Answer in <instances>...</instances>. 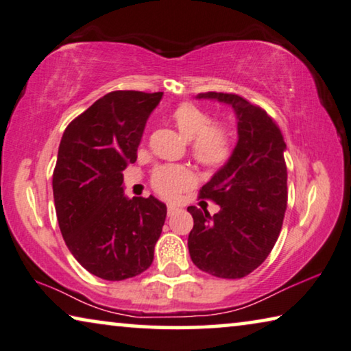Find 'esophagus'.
<instances>
[{
  "instance_id": "1",
  "label": "esophagus",
  "mask_w": 351,
  "mask_h": 351,
  "mask_svg": "<svg viewBox=\"0 0 351 351\" xmlns=\"http://www.w3.org/2000/svg\"><path fill=\"white\" fill-rule=\"evenodd\" d=\"M179 210H180L179 207H177V206H172V204H171V206H168V217H172V215L179 212Z\"/></svg>"
}]
</instances>
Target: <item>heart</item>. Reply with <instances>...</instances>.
Returning a JSON list of instances; mask_svg holds the SVG:
<instances>
[{
	"mask_svg": "<svg viewBox=\"0 0 351 351\" xmlns=\"http://www.w3.org/2000/svg\"><path fill=\"white\" fill-rule=\"evenodd\" d=\"M171 119L186 139H191L194 160L207 168L217 169L226 165L232 155V134L221 123H212V116L197 105L183 101L171 112ZM194 177L182 165H165L154 171V190L166 199H174L191 186Z\"/></svg>",
	"mask_w": 351,
	"mask_h": 351,
	"instance_id": "b5f03b06",
	"label": "heart"
}]
</instances>
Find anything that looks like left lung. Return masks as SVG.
I'll use <instances>...</instances> for the list:
<instances>
[{
  "label": "left lung",
  "mask_w": 351,
  "mask_h": 351,
  "mask_svg": "<svg viewBox=\"0 0 351 351\" xmlns=\"http://www.w3.org/2000/svg\"><path fill=\"white\" fill-rule=\"evenodd\" d=\"M218 100L237 116L239 141L230 158L201 190L219 212L188 207L194 226L188 250L194 265L217 278L239 279L261 265L271 252L287 208V168L282 133L262 108L243 97L199 94Z\"/></svg>",
  "instance_id": "8db88e82"
}]
</instances>
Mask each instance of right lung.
I'll return each instance as SVG.
<instances>
[{
  "instance_id": "add662e5",
  "label": "right lung",
  "mask_w": 351,
  "mask_h": 351,
  "mask_svg": "<svg viewBox=\"0 0 351 351\" xmlns=\"http://www.w3.org/2000/svg\"><path fill=\"white\" fill-rule=\"evenodd\" d=\"M163 93L114 90L69 123L53 171L64 241L82 267L106 281L145 271L166 219L154 196L128 199L122 171L136 161L145 122Z\"/></svg>"
}]
</instances>
